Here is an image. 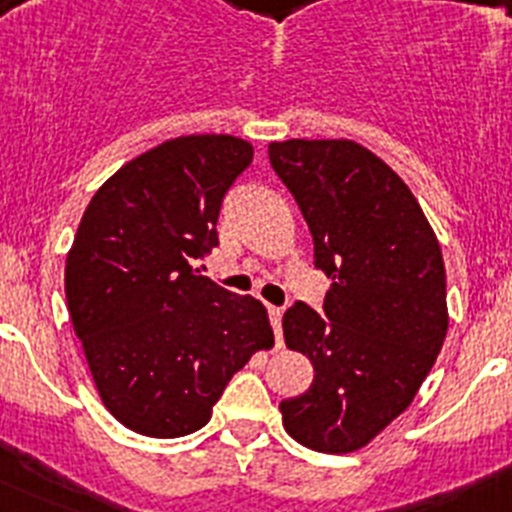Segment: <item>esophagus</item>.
<instances>
[{
    "mask_svg": "<svg viewBox=\"0 0 512 512\" xmlns=\"http://www.w3.org/2000/svg\"><path fill=\"white\" fill-rule=\"evenodd\" d=\"M269 310V320H271V328H274V341H277V346H282V307H274L269 305L266 307Z\"/></svg>",
    "mask_w": 512,
    "mask_h": 512,
    "instance_id": "obj_1",
    "label": "esophagus"
}]
</instances>
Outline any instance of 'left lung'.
<instances>
[{"instance_id": "obj_1", "label": "left lung", "mask_w": 512, "mask_h": 512, "mask_svg": "<svg viewBox=\"0 0 512 512\" xmlns=\"http://www.w3.org/2000/svg\"><path fill=\"white\" fill-rule=\"evenodd\" d=\"M269 161L310 228L315 269L333 279L323 312H284V341L315 379L279 410L302 446L348 454L408 408L441 351V246L405 182L354 140L271 143Z\"/></svg>"}]
</instances>
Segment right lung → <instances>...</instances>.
<instances>
[{"mask_svg": "<svg viewBox=\"0 0 512 512\" xmlns=\"http://www.w3.org/2000/svg\"><path fill=\"white\" fill-rule=\"evenodd\" d=\"M251 143L184 135L112 174L66 259V302L99 397L151 438L200 431L225 384L274 346L266 307L192 269L217 246V217L251 166Z\"/></svg>", "mask_w": 512, "mask_h": 512, "instance_id": "add662e5", "label": "right lung"}]
</instances>
